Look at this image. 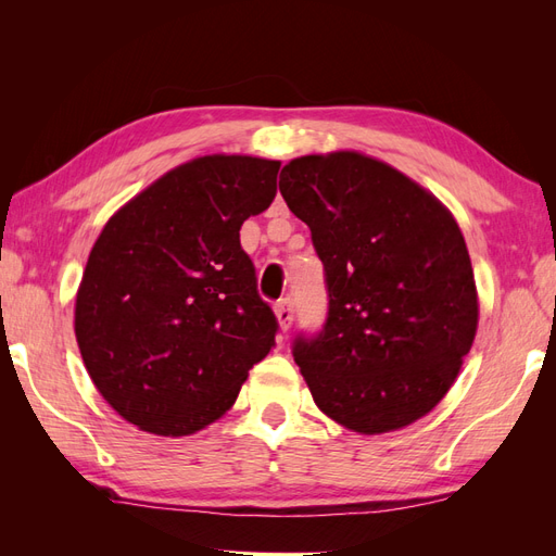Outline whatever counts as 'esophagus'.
<instances>
[{"label": "esophagus", "instance_id": "1", "mask_svg": "<svg viewBox=\"0 0 556 556\" xmlns=\"http://www.w3.org/2000/svg\"><path fill=\"white\" fill-rule=\"evenodd\" d=\"M276 317H278V325L282 331H288L294 323V306L290 299H280L276 304Z\"/></svg>", "mask_w": 556, "mask_h": 556}]
</instances>
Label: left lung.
Returning a JSON list of instances; mask_svg holds the SVG:
<instances>
[{
  "label": "left lung",
  "instance_id": "1",
  "mask_svg": "<svg viewBox=\"0 0 556 556\" xmlns=\"http://www.w3.org/2000/svg\"><path fill=\"white\" fill-rule=\"evenodd\" d=\"M278 185L325 264L327 323L292 348L313 401L366 435L413 425L457 380L478 329L457 220L422 185L355 150L296 157Z\"/></svg>",
  "mask_w": 556,
  "mask_h": 556
}]
</instances>
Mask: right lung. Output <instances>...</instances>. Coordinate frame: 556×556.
<instances>
[{
  "mask_svg": "<svg viewBox=\"0 0 556 556\" xmlns=\"http://www.w3.org/2000/svg\"><path fill=\"white\" fill-rule=\"evenodd\" d=\"M280 162H185L117 211L76 294L83 364L109 406L157 435L223 417L248 371L276 345L241 225L276 197Z\"/></svg>",
  "mask_w": 556,
  "mask_h": 556,
  "instance_id": "right-lung-1",
  "label": "right lung"
}]
</instances>
